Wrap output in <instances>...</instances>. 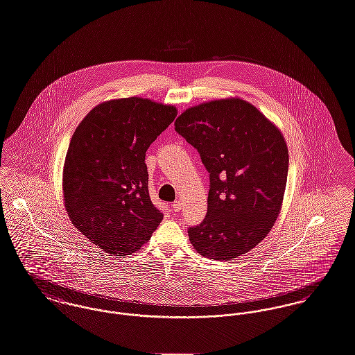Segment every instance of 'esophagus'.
Instances as JSON below:
<instances>
[{
    "instance_id": "34e87169",
    "label": "esophagus",
    "mask_w": 355,
    "mask_h": 355,
    "mask_svg": "<svg viewBox=\"0 0 355 355\" xmlns=\"http://www.w3.org/2000/svg\"><path fill=\"white\" fill-rule=\"evenodd\" d=\"M182 207H183V203H182L180 200H175V202L172 203V210H173L175 213H179V211L182 210Z\"/></svg>"
}]
</instances>
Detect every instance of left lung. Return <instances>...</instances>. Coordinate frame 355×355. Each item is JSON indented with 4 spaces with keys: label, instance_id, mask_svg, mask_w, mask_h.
<instances>
[{
    "label": "left lung",
    "instance_id": "obj_1",
    "mask_svg": "<svg viewBox=\"0 0 355 355\" xmlns=\"http://www.w3.org/2000/svg\"><path fill=\"white\" fill-rule=\"evenodd\" d=\"M175 130L199 152L210 173L207 214L189 229L202 257L234 260L268 234L288 182L284 134L255 105L226 97L187 108Z\"/></svg>",
    "mask_w": 355,
    "mask_h": 355
}]
</instances>
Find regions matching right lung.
Here are the masks:
<instances>
[{"label":"right lung","instance_id":"add662e5","mask_svg":"<svg viewBox=\"0 0 355 355\" xmlns=\"http://www.w3.org/2000/svg\"><path fill=\"white\" fill-rule=\"evenodd\" d=\"M176 115L175 105L123 97L97 104L74 130L62 175L64 207L104 252L130 255L160 225L145 153Z\"/></svg>","mask_w":355,"mask_h":355}]
</instances>
